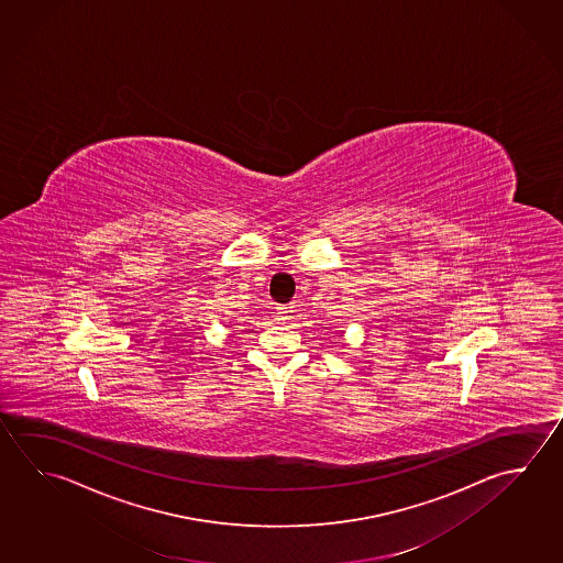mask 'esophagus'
I'll use <instances>...</instances> for the list:
<instances>
[{
	"label": "esophagus",
	"instance_id": "34e87169",
	"mask_svg": "<svg viewBox=\"0 0 563 563\" xmlns=\"http://www.w3.org/2000/svg\"><path fill=\"white\" fill-rule=\"evenodd\" d=\"M278 312V320H283V322H286V320H290L292 318V306H278L277 308Z\"/></svg>",
	"mask_w": 563,
	"mask_h": 563
}]
</instances>
